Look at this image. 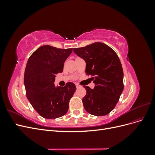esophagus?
I'll list each match as a JSON object with an SVG mask.
<instances>
[{"label": "esophagus", "instance_id": "34e87169", "mask_svg": "<svg viewBox=\"0 0 155 155\" xmlns=\"http://www.w3.org/2000/svg\"><path fill=\"white\" fill-rule=\"evenodd\" d=\"M76 88H79L81 87V85H79V84H78V83H76Z\"/></svg>", "mask_w": 155, "mask_h": 155}]
</instances>
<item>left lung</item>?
<instances>
[{"instance_id":"1","label":"left lung","mask_w":155,"mask_h":155,"mask_svg":"<svg viewBox=\"0 0 155 155\" xmlns=\"http://www.w3.org/2000/svg\"><path fill=\"white\" fill-rule=\"evenodd\" d=\"M86 62L85 72L95 83L94 89L84 87L85 109L94 116H105L114 109L124 91V72L118 55L109 46L94 43L73 49Z\"/></svg>"}]
</instances>
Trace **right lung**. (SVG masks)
Listing matches in <instances>:
<instances>
[{"label":"right lung","instance_id":"1","mask_svg":"<svg viewBox=\"0 0 155 155\" xmlns=\"http://www.w3.org/2000/svg\"><path fill=\"white\" fill-rule=\"evenodd\" d=\"M72 48L61 49L44 45L29 58L25 72L26 97L33 108L45 118L54 119L67 113L76 92L74 83L55 87V74L62 72L64 63Z\"/></svg>","mask_w":155,"mask_h":155}]
</instances>
